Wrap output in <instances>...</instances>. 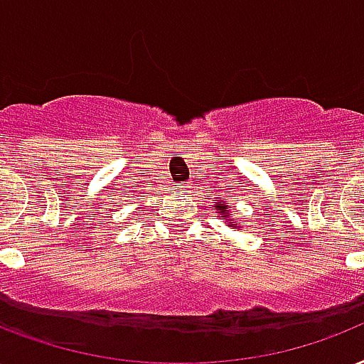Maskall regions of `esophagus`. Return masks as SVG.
<instances>
[{
  "instance_id": "34e87169",
  "label": "esophagus",
  "mask_w": 364,
  "mask_h": 364,
  "mask_svg": "<svg viewBox=\"0 0 364 364\" xmlns=\"http://www.w3.org/2000/svg\"><path fill=\"white\" fill-rule=\"evenodd\" d=\"M182 188H190V186H182Z\"/></svg>"
}]
</instances>
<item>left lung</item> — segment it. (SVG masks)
Wrapping results in <instances>:
<instances>
[{
  "label": "left lung",
  "mask_w": 364,
  "mask_h": 364,
  "mask_svg": "<svg viewBox=\"0 0 364 364\" xmlns=\"http://www.w3.org/2000/svg\"><path fill=\"white\" fill-rule=\"evenodd\" d=\"M214 210L220 214V220L228 222V226L232 228V230H239V228H243V224L237 220V218H233L232 214V205L226 203L224 199H214Z\"/></svg>",
  "instance_id": "left-lung-1"
}]
</instances>
